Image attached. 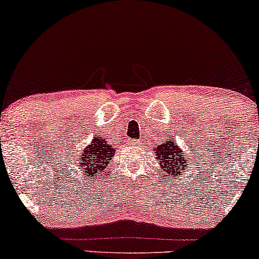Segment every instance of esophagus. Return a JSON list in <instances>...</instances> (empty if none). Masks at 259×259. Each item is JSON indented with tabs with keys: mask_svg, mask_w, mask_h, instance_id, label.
<instances>
[{
	"mask_svg": "<svg viewBox=\"0 0 259 259\" xmlns=\"http://www.w3.org/2000/svg\"><path fill=\"white\" fill-rule=\"evenodd\" d=\"M136 143H138V141H136Z\"/></svg>",
	"mask_w": 259,
	"mask_h": 259,
	"instance_id": "obj_1",
	"label": "esophagus"
}]
</instances>
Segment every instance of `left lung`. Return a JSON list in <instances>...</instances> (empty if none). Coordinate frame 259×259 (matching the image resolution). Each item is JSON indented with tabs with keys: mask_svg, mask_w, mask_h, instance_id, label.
Masks as SVG:
<instances>
[{
	"mask_svg": "<svg viewBox=\"0 0 259 259\" xmlns=\"http://www.w3.org/2000/svg\"><path fill=\"white\" fill-rule=\"evenodd\" d=\"M153 152L160 160L162 172L167 171L170 175H177L181 168L184 170L185 167H187L185 154L180 149L179 145L175 144V141L164 142L160 145H155L153 148Z\"/></svg>",
	"mask_w": 259,
	"mask_h": 259,
	"instance_id": "left-lung-1",
	"label": "left lung"
}]
</instances>
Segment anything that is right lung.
<instances>
[{
    "label": "right lung",
    "mask_w": 259,
    "mask_h": 259,
    "mask_svg": "<svg viewBox=\"0 0 259 259\" xmlns=\"http://www.w3.org/2000/svg\"><path fill=\"white\" fill-rule=\"evenodd\" d=\"M116 147L107 144L104 138L97 137L80 155L79 164L85 170V174H89L88 177L94 176L98 171L104 170L109 164V161L114 158Z\"/></svg>",
    "instance_id": "add662e5"
}]
</instances>
